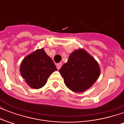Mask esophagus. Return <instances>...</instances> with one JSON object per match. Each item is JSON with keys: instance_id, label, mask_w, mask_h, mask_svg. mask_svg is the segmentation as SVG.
<instances>
[{"instance_id": "1", "label": "esophagus", "mask_w": 124, "mask_h": 124, "mask_svg": "<svg viewBox=\"0 0 124 124\" xmlns=\"http://www.w3.org/2000/svg\"><path fill=\"white\" fill-rule=\"evenodd\" d=\"M61 66H62V64H61V63H58V64H57L56 68L58 70H59L60 68H61Z\"/></svg>"}]
</instances>
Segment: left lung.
Listing matches in <instances>:
<instances>
[{
    "mask_svg": "<svg viewBox=\"0 0 124 124\" xmlns=\"http://www.w3.org/2000/svg\"><path fill=\"white\" fill-rule=\"evenodd\" d=\"M65 85L70 90L81 93L90 88L100 75L98 63L82 48L76 50L59 70Z\"/></svg>",
    "mask_w": 124,
    "mask_h": 124,
    "instance_id": "1",
    "label": "left lung"
}]
</instances>
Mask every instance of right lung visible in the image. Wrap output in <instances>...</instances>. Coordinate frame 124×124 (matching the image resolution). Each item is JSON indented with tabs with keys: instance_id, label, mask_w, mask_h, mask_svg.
I'll use <instances>...</instances> for the list:
<instances>
[{
	"instance_id": "obj_1",
	"label": "right lung",
	"mask_w": 124,
	"mask_h": 124,
	"mask_svg": "<svg viewBox=\"0 0 124 124\" xmlns=\"http://www.w3.org/2000/svg\"><path fill=\"white\" fill-rule=\"evenodd\" d=\"M57 70L52 60L44 48L38 49L28 54L20 64V72L31 88L39 89L47 82L52 73Z\"/></svg>"
}]
</instances>
